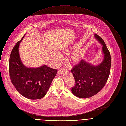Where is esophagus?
<instances>
[{"label":"esophagus","mask_w":126,"mask_h":126,"mask_svg":"<svg viewBox=\"0 0 126 126\" xmlns=\"http://www.w3.org/2000/svg\"><path fill=\"white\" fill-rule=\"evenodd\" d=\"M64 70V69H59V71H58V73H59V74H62Z\"/></svg>","instance_id":"obj_1"}]
</instances>
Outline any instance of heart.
<instances>
[{
	"mask_svg": "<svg viewBox=\"0 0 126 126\" xmlns=\"http://www.w3.org/2000/svg\"><path fill=\"white\" fill-rule=\"evenodd\" d=\"M83 53L81 50H74L71 52L68 56L69 60L72 63H77L79 62L82 57ZM61 59V56L58 53L53 54L52 56V60L56 64L59 63Z\"/></svg>",
	"mask_w": 126,
	"mask_h": 126,
	"instance_id": "heart-1",
	"label": "heart"
}]
</instances>
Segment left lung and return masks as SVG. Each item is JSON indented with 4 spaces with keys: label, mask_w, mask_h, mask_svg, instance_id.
I'll return each mask as SVG.
<instances>
[{
    "label": "left lung",
    "mask_w": 126,
    "mask_h": 126,
    "mask_svg": "<svg viewBox=\"0 0 126 126\" xmlns=\"http://www.w3.org/2000/svg\"><path fill=\"white\" fill-rule=\"evenodd\" d=\"M94 35L103 45L104 58L102 63L95 66L82 60L71 70L75 79V85L71 91L80 98H89L98 93L105 85L110 73V54L103 40L98 35Z\"/></svg>",
    "instance_id": "obj_1"
}]
</instances>
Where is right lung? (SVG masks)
<instances>
[{
  "instance_id": "add662e5",
  "label": "right lung",
  "mask_w": 126,
  "mask_h": 126,
  "mask_svg": "<svg viewBox=\"0 0 126 126\" xmlns=\"http://www.w3.org/2000/svg\"><path fill=\"white\" fill-rule=\"evenodd\" d=\"M23 37L12 50L9 63L10 78L21 95L29 99H40L45 95L58 70L45 65L36 68L25 66L20 60L18 51L19 43Z\"/></svg>"
}]
</instances>
